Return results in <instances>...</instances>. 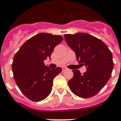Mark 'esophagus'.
I'll return each mask as SVG.
<instances>
[{
    "label": "esophagus",
    "mask_w": 121,
    "mask_h": 121,
    "mask_svg": "<svg viewBox=\"0 0 121 121\" xmlns=\"http://www.w3.org/2000/svg\"><path fill=\"white\" fill-rule=\"evenodd\" d=\"M65 70H67V68H66V67H63V68H62V71H65Z\"/></svg>",
    "instance_id": "34e87169"
}]
</instances>
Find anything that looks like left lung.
Returning <instances> with one entry per match:
<instances>
[{
	"label": "left lung",
	"instance_id": "left-lung-1",
	"mask_svg": "<svg viewBox=\"0 0 121 121\" xmlns=\"http://www.w3.org/2000/svg\"><path fill=\"white\" fill-rule=\"evenodd\" d=\"M64 37L78 63L87 69L83 74L78 70L73 71V77L68 82L71 91L84 99L96 95L112 75L114 63L111 51L102 41L89 34H65Z\"/></svg>",
	"mask_w": 121,
	"mask_h": 121
}]
</instances>
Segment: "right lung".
<instances>
[{
	"label": "right lung",
	"instance_id": "add662e5",
	"mask_svg": "<svg viewBox=\"0 0 121 121\" xmlns=\"http://www.w3.org/2000/svg\"><path fill=\"white\" fill-rule=\"evenodd\" d=\"M62 41L61 35L40 33L28 39L15 54L13 78L22 93L30 100H43L52 91L53 80L62 69H50L45 65L44 60L50 58Z\"/></svg>",
	"mask_w": 121,
	"mask_h": 121
}]
</instances>
